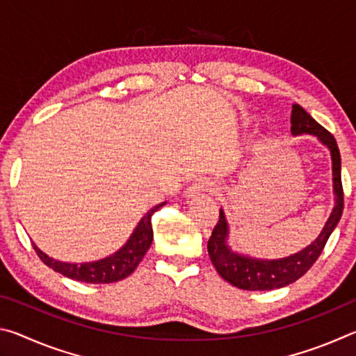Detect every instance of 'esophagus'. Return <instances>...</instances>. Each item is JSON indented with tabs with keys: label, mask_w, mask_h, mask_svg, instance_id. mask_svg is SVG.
<instances>
[{
	"label": "esophagus",
	"mask_w": 356,
	"mask_h": 356,
	"mask_svg": "<svg viewBox=\"0 0 356 356\" xmlns=\"http://www.w3.org/2000/svg\"><path fill=\"white\" fill-rule=\"evenodd\" d=\"M218 188H216L215 182H212L210 179H197L196 182H193L188 188H186V197H195L201 193H213Z\"/></svg>",
	"instance_id": "obj_1"
}]
</instances>
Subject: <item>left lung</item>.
Wrapping results in <instances>:
<instances>
[{
  "instance_id": "8db88e82",
  "label": "left lung",
  "mask_w": 356,
  "mask_h": 356,
  "mask_svg": "<svg viewBox=\"0 0 356 356\" xmlns=\"http://www.w3.org/2000/svg\"><path fill=\"white\" fill-rule=\"evenodd\" d=\"M291 124L293 136L305 134L314 135L323 146L328 147L331 170H333L334 207L314 242L295 254L281 259H256L234 251L227 243L229 225L225 210L220 209V220L213 227L207 243L210 261L222 280L227 281L229 284L243 289V291H273V289L292 284L301 278L321 256L325 243L331 232L334 231L341 220L342 210H344V193H342L341 184V154L334 136L316 122L311 114L297 104L292 105Z\"/></svg>"
}]
</instances>
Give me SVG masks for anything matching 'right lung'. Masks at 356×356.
<instances>
[{
  "label": "right lung",
  "instance_id": "right-lung-1",
  "mask_svg": "<svg viewBox=\"0 0 356 356\" xmlns=\"http://www.w3.org/2000/svg\"><path fill=\"white\" fill-rule=\"evenodd\" d=\"M165 204L166 202L156 204L155 207L150 209L140 220V222H138V226L134 229V232H131V236L125 242V245L120 246L116 252H113V254L104 259H99V261L83 264L63 262L45 254L35 243H33V246L42 262L55 270V272L67 276L70 280L89 282V284L118 282L135 272L138 264L143 261L144 254L150 248L154 240L152 221H150V218H152L154 212H156L160 207H163Z\"/></svg>",
  "mask_w": 356,
  "mask_h": 356
}]
</instances>
